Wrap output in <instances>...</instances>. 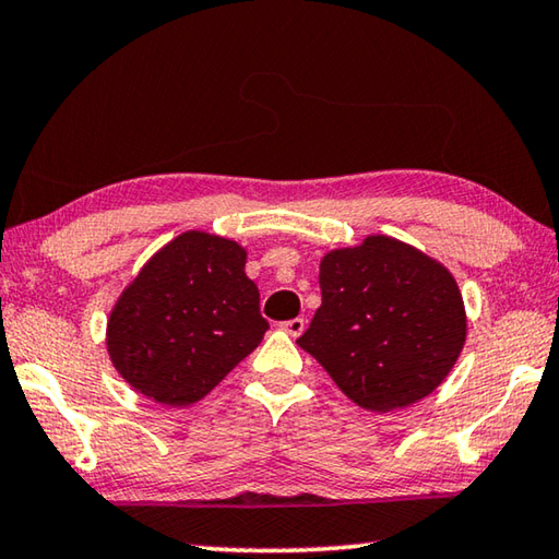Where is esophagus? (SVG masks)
<instances>
[{"instance_id":"34e87169","label":"esophagus","mask_w":559,"mask_h":559,"mask_svg":"<svg viewBox=\"0 0 559 559\" xmlns=\"http://www.w3.org/2000/svg\"><path fill=\"white\" fill-rule=\"evenodd\" d=\"M281 328L286 330L288 335H293V337H298L302 330H306V320L302 318H293V320H286V323H281Z\"/></svg>"}]
</instances>
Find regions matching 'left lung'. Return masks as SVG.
<instances>
[{
    "label": "left lung",
    "instance_id": "1",
    "mask_svg": "<svg viewBox=\"0 0 559 559\" xmlns=\"http://www.w3.org/2000/svg\"><path fill=\"white\" fill-rule=\"evenodd\" d=\"M320 293L296 343L355 404L392 412L443 382L466 340L456 281L441 263L390 236L320 261Z\"/></svg>",
    "mask_w": 559,
    "mask_h": 559
}]
</instances>
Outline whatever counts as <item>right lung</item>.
Masks as SVG:
<instances>
[{
  "label": "right lung",
  "instance_id": "1",
  "mask_svg": "<svg viewBox=\"0 0 559 559\" xmlns=\"http://www.w3.org/2000/svg\"><path fill=\"white\" fill-rule=\"evenodd\" d=\"M239 243L187 231L157 251L116 302L108 353L140 394L167 406L202 400L269 330Z\"/></svg>",
  "mask_w": 559,
  "mask_h": 559
}]
</instances>
